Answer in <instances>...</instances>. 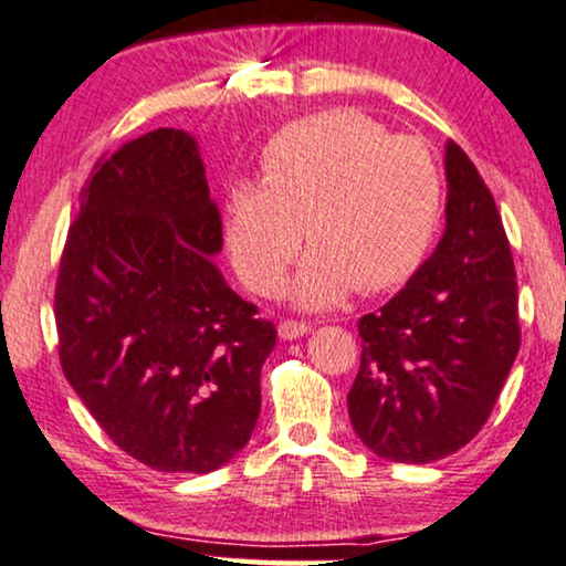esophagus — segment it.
Masks as SVG:
<instances>
[{
	"label": "esophagus",
	"instance_id": "esophagus-1",
	"mask_svg": "<svg viewBox=\"0 0 566 566\" xmlns=\"http://www.w3.org/2000/svg\"><path fill=\"white\" fill-rule=\"evenodd\" d=\"M312 331L310 323H298V319H283L281 325H277V336L283 340H294L298 336H306V333Z\"/></svg>",
	"mask_w": 566,
	"mask_h": 566
}]
</instances>
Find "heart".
<instances>
[{
	"mask_svg": "<svg viewBox=\"0 0 566 566\" xmlns=\"http://www.w3.org/2000/svg\"><path fill=\"white\" fill-rule=\"evenodd\" d=\"M443 218L441 165L420 138L394 136L357 109H327L277 130L262 149V184L230 193V262L270 294L310 249L294 281L302 306L380 294L424 262Z\"/></svg>",
	"mask_w": 566,
	"mask_h": 566,
	"instance_id": "obj_1",
	"label": "heart"
}]
</instances>
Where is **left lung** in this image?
I'll return each mask as SVG.
<instances>
[{
    "instance_id": "left-lung-1",
    "label": "left lung",
    "mask_w": 566,
    "mask_h": 566,
    "mask_svg": "<svg viewBox=\"0 0 566 566\" xmlns=\"http://www.w3.org/2000/svg\"><path fill=\"white\" fill-rule=\"evenodd\" d=\"M446 230L409 283L359 319L348 417L388 462L451 457L483 430L520 352L517 275L493 193L446 144Z\"/></svg>"
}]
</instances>
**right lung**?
Returning a JSON list of instances; mask_svg holds the SVG:
<instances>
[{
    "label": "right lung",
    "instance_id": "add662e5",
    "mask_svg": "<svg viewBox=\"0 0 566 566\" xmlns=\"http://www.w3.org/2000/svg\"><path fill=\"white\" fill-rule=\"evenodd\" d=\"M220 249L186 130L96 159L54 289L60 365L109 441L157 472L220 470L260 417L277 333L214 268Z\"/></svg>",
    "mask_w": 566,
    "mask_h": 566
}]
</instances>
